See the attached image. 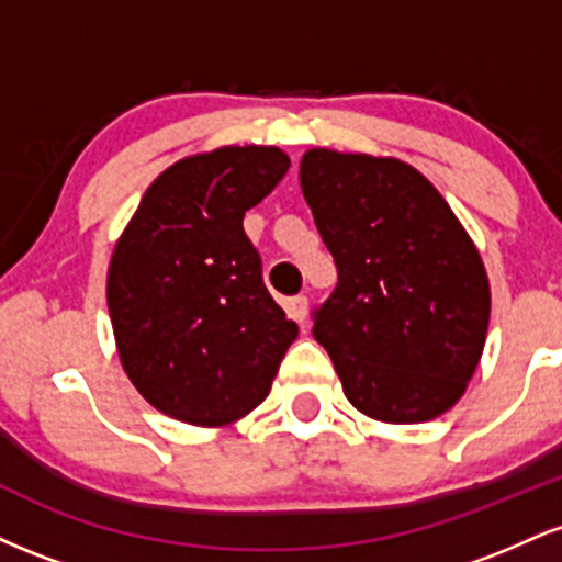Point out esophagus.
<instances>
[{
  "label": "esophagus",
  "instance_id": "obj_1",
  "mask_svg": "<svg viewBox=\"0 0 562 562\" xmlns=\"http://www.w3.org/2000/svg\"><path fill=\"white\" fill-rule=\"evenodd\" d=\"M285 308H288L290 317L299 322V325H303V322H306V314H308V299L306 295H293V299H288Z\"/></svg>",
  "mask_w": 562,
  "mask_h": 562
}]
</instances>
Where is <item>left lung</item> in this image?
<instances>
[{
	"label": "left lung",
	"mask_w": 562,
	"mask_h": 562,
	"mask_svg": "<svg viewBox=\"0 0 562 562\" xmlns=\"http://www.w3.org/2000/svg\"><path fill=\"white\" fill-rule=\"evenodd\" d=\"M301 190L338 267L314 317L346 398L380 423H425L468 389L492 293L447 200L396 158L314 147Z\"/></svg>",
	"instance_id": "left-lung-1"
}]
</instances>
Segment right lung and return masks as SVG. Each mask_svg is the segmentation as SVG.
Returning a JSON list of instances; mask_svg holds the SVG:
<instances>
[{
  "mask_svg": "<svg viewBox=\"0 0 562 562\" xmlns=\"http://www.w3.org/2000/svg\"><path fill=\"white\" fill-rule=\"evenodd\" d=\"M290 169L280 147H218L147 187L113 248L108 312L128 380L158 412L218 428L269 396L299 325L243 229Z\"/></svg>",
  "mask_w": 562,
  "mask_h": 562,
  "instance_id": "1",
  "label": "right lung"
}]
</instances>
